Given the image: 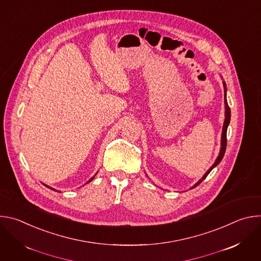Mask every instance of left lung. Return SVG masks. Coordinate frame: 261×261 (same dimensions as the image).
<instances>
[{"label":"left lung","mask_w":261,"mask_h":261,"mask_svg":"<svg viewBox=\"0 0 261 261\" xmlns=\"http://www.w3.org/2000/svg\"><path fill=\"white\" fill-rule=\"evenodd\" d=\"M223 87H224V102H225V120H224V125H223V130H222V138H221V150H220V153H219V156L218 158L216 159L215 163L212 165V167L205 172V174L202 176V178H200L192 188H195L197 187V186L208 175V173L212 171V169L214 167H216L222 160L223 156H224L225 154V150H226V144H227V137H226V134H227V127L229 125V122H230V108L228 106V103H227V99H226V84L223 82Z\"/></svg>","instance_id":"1"}]
</instances>
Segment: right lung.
<instances>
[{
  "mask_svg": "<svg viewBox=\"0 0 261 261\" xmlns=\"http://www.w3.org/2000/svg\"><path fill=\"white\" fill-rule=\"evenodd\" d=\"M93 178H94V176H93V177H91V179H90L89 181H91ZM45 186H46V185H45ZM46 187H48V186H46ZM48 188H50V187H48ZM50 189H51V190H55V189H53V188H50ZM55 191H56V190H55Z\"/></svg>",
  "mask_w": 261,
  "mask_h": 261,
  "instance_id": "obj_1",
  "label": "right lung"
}]
</instances>
